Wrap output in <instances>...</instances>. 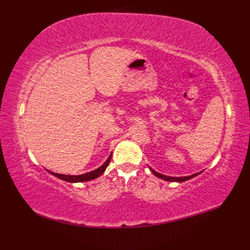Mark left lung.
Here are the masks:
<instances>
[{"label": "left lung", "instance_id": "1", "mask_svg": "<svg viewBox=\"0 0 250 250\" xmlns=\"http://www.w3.org/2000/svg\"><path fill=\"white\" fill-rule=\"evenodd\" d=\"M149 169L152 171V173L154 174L155 176H157V177H160V178H162V179H164V180H167V181H178V183H181V181H186V180H188V179H191V178H193V177H195V176H197L198 174H200V173H195V174H193V175H191V176H184V177H171V176H167V175H163V174H161V173H158V172H156V171H154L153 169H151L150 167H149Z\"/></svg>", "mask_w": 250, "mask_h": 250}]
</instances>
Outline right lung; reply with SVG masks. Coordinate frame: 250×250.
<instances>
[{"instance_id":"obj_1","label":"right lung","mask_w":250,"mask_h":250,"mask_svg":"<svg viewBox=\"0 0 250 250\" xmlns=\"http://www.w3.org/2000/svg\"><path fill=\"white\" fill-rule=\"evenodd\" d=\"M111 160V154L109 155V157L106 160L100 168H98L94 171H90L88 173L85 174H82V175H63V174H58V173H54V172H50L52 175H54L60 179L65 180V181H69V183H81V181H87V180H92L95 179L97 177H99L101 174H103V172L106 170L107 166L109 165Z\"/></svg>"}]
</instances>
